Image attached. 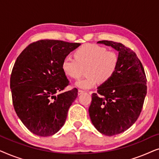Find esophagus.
Instances as JSON below:
<instances>
[{"label": "esophagus", "instance_id": "esophagus-1", "mask_svg": "<svg viewBox=\"0 0 159 159\" xmlns=\"http://www.w3.org/2000/svg\"><path fill=\"white\" fill-rule=\"evenodd\" d=\"M84 93V91L83 90H78V95H81V94H82V93Z\"/></svg>", "mask_w": 159, "mask_h": 159}]
</instances>
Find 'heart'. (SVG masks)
Returning a JSON list of instances; mask_svg holds the SVG:
<instances>
[{
  "label": "heart",
  "instance_id": "1",
  "mask_svg": "<svg viewBox=\"0 0 159 159\" xmlns=\"http://www.w3.org/2000/svg\"><path fill=\"white\" fill-rule=\"evenodd\" d=\"M75 58L66 56L61 67L65 75L77 80L86 69V77L75 83L82 90H88L96 85L98 82L103 84L111 79L119 64V56L114 51H107L105 47L96 44H84L74 53Z\"/></svg>",
  "mask_w": 159,
  "mask_h": 159
}]
</instances>
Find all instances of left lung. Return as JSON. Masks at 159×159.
<instances>
[{
  "mask_svg": "<svg viewBox=\"0 0 159 159\" xmlns=\"http://www.w3.org/2000/svg\"><path fill=\"white\" fill-rule=\"evenodd\" d=\"M119 51V64L109 81L92 94L89 114L98 131L107 136L125 132L135 122L147 93L146 76L136 53L120 43L101 40Z\"/></svg>",
  "mask_w": 159,
  "mask_h": 159,
  "instance_id": "obj_1",
  "label": "left lung"
}]
</instances>
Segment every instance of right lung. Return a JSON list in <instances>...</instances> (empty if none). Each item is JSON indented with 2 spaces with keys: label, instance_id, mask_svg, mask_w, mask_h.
Instances as JSON below:
<instances>
[{
  "label": "right lung",
  "instance_id": "right-lung-1",
  "mask_svg": "<svg viewBox=\"0 0 159 159\" xmlns=\"http://www.w3.org/2000/svg\"><path fill=\"white\" fill-rule=\"evenodd\" d=\"M80 45L41 40L30 44L17 57L10 78L13 105L21 122L33 134L51 136L64 125L78 90L74 88L56 95L69 84L61 64Z\"/></svg>",
  "mask_w": 159,
  "mask_h": 159
}]
</instances>
